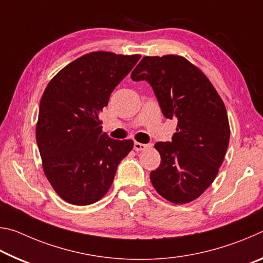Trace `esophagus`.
I'll return each instance as SVG.
<instances>
[{
	"label": "esophagus",
	"instance_id": "34e87169",
	"mask_svg": "<svg viewBox=\"0 0 263 263\" xmlns=\"http://www.w3.org/2000/svg\"><path fill=\"white\" fill-rule=\"evenodd\" d=\"M149 147L148 144H141V142H135V145H133V148H135V151H137V152H140V151H145Z\"/></svg>",
	"mask_w": 263,
	"mask_h": 263
}]
</instances>
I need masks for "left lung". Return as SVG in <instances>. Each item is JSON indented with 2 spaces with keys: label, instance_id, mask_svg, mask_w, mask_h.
Segmentation results:
<instances>
[{
  "label": "left lung",
  "instance_id": "left-lung-1",
  "mask_svg": "<svg viewBox=\"0 0 263 263\" xmlns=\"http://www.w3.org/2000/svg\"><path fill=\"white\" fill-rule=\"evenodd\" d=\"M146 81L166 118H177L172 141L154 145L161 163L151 172L155 190L175 204L199 197L218 174L230 141L228 112L209 79L179 55L145 57L131 73Z\"/></svg>",
  "mask_w": 263,
  "mask_h": 263
}]
</instances>
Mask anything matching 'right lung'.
<instances>
[{
  "label": "right lung",
  "mask_w": 263,
  "mask_h": 263,
  "mask_svg": "<svg viewBox=\"0 0 263 263\" xmlns=\"http://www.w3.org/2000/svg\"><path fill=\"white\" fill-rule=\"evenodd\" d=\"M140 55L92 52L62 68L44 91L35 138L44 173L66 202L89 205L112 184L132 140L102 132L99 115Z\"/></svg>",
  "instance_id": "right-lung-1"
}]
</instances>
